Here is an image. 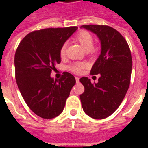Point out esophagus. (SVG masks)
<instances>
[{"label": "esophagus", "mask_w": 148, "mask_h": 148, "mask_svg": "<svg viewBox=\"0 0 148 148\" xmlns=\"http://www.w3.org/2000/svg\"><path fill=\"white\" fill-rule=\"evenodd\" d=\"M75 80H76V82H77V83H78V82H79V77H75Z\"/></svg>", "instance_id": "1"}]
</instances>
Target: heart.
Segmentation results:
<instances>
[{"label":"heart","instance_id":"b5f03b06","mask_svg":"<svg viewBox=\"0 0 148 148\" xmlns=\"http://www.w3.org/2000/svg\"><path fill=\"white\" fill-rule=\"evenodd\" d=\"M74 39L77 41L78 43H80V45L82 47V48L87 51L90 55H94L97 53V49L93 47V36L92 34L90 33L87 31L82 30L80 31L74 37ZM66 45L63 44L62 46L59 54L61 57H63L66 53ZM86 63L82 62H75L71 63L67 66L68 71H70L74 74H80L82 71H83L86 67Z\"/></svg>","mask_w":148,"mask_h":148}]
</instances>
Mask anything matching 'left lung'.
I'll return each instance as SVG.
<instances>
[{"instance_id":"left-lung-1","label":"left lung","mask_w":148,"mask_h":148,"mask_svg":"<svg viewBox=\"0 0 148 148\" xmlns=\"http://www.w3.org/2000/svg\"><path fill=\"white\" fill-rule=\"evenodd\" d=\"M98 36L101 43L99 58L90 71L100 74L97 83L88 77L80 78L85 91L80 95L84 112L94 119H104L114 112L129 88L132 59L126 39L118 31L107 25H82Z\"/></svg>"}]
</instances>
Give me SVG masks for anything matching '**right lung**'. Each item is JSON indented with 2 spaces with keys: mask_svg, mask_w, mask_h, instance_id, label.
I'll use <instances>...</instances> for the list:
<instances>
[{
  "mask_svg": "<svg viewBox=\"0 0 148 148\" xmlns=\"http://www.w3.org/2000/svg\"><path fill=\"white\" fill-rule=\"evenodd\" d=\"M77 27H51L33 31L22 39L14 58L15 77L27 106L43 119L61 113L76 81L68 72L60 79L51 77L59 64V51Z\"/></svg>",
  "mask_w": 148,
  "mask_h": 148,
  "instance_id": "add662e5",
  "label": "right lung"
}]
</instances>
